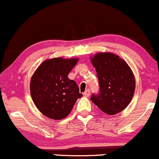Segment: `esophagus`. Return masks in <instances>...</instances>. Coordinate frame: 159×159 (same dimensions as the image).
I'll return each mask as SVG.
<instances>
[{
	"label": "esophagus",
	"mask_w": 159,
	"mask_h": 159,
	"mask_svg": "<svg viewBox=\"0 0 159 159\" xmlns=\"http://www.w3.org/2000/svg\"><path fill=\"white\" fill-rule=\"evenodd\" d=\"M83 95L84 96H87V97H88V96H90V90H89V89H87V90H86L84 93H83Z\"/></svg>",
	"instance_id": "obj_1"
}]
</instances>
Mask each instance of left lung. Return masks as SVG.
Masks as SVG:
<instances>
[{
  "label": "left lung",
  "mask_w": 159,
  "mask_h": 159,
  "mask_svg": "<svg viewBox=\"0 0 159 159\" xmlns=\"http://www.w3.org/2000/svg\"><path fill=\"white\" fill-rule=\"evenodd\" d=\"M96 68L99 93L91 101L108 115L123 111L130 103L135 90V79L126 62L116 54L101 52L91 58Z\"/></svg>",
  "instance_id": "left-lung-1"
}]
</instances>
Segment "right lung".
Masks as SVG:
<instances>
[{"label": "right lung", "instance_id": "obj_1", "mask_svg": "<svg viewBox=\"0 0 159 159\" xmlns=\"http://www.w3.org/2000/svg\"><path fill=\"white\" fill-rule=\"evenodd\" d=\"M78 58L46 60L36 69L30 84L33 101L40 112L53 120L69 115L78 98L82 97L76 82L68 75Z\"/></svg>", "mask_w": 159, "mask_h": 159}]
</instances>
